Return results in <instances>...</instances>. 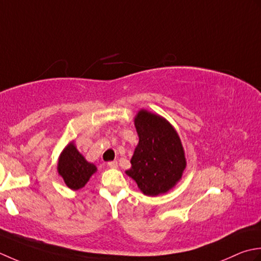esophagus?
<instances>
[{"label":"esophagus","mask_w":261,"mask_h":261,"mask_svg":"<svg viewBox=\"0 0 261 261\" xmlns=\"http://www.w3.org/2000/svg\"><path fill=\"white\" fill-rule=\"evenodd\" d=\"M108 167L111 168V169H116L117 167H118V163H117V161H109Z\"/></svg>","instance_id":"esophagus-1"}]
</instances>
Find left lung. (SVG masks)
Returning <instances> with one entry per match:
<instances>
[{
  "instance_id": "left-lung-1",
  "label": "left lung",
  "mask_w": 261,
  "mask_h": 261,
  "mask_svg": "<svg viewBox=\"0 0 261 261\" xmlns=\"http://www.w3.org/2000/svg\"><path fill=\"white\" fill-rule=\"evenodd\" d=\"M135 127L140 141L126 173L147 196L167 193L186 168L181 141L166 119L146 110L137 114Z\"/></svg>"
}]
</instances>
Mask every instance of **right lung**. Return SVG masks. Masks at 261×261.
<instances>
[{"instance_id":"add662e5","label":"right lung","mask_w":261,"mask_h":261,"mask_svg":"<svg viewBox=\"0 0 261 261\" xmlns=\"http://www.w3.org/2000/svg\"><path fill=\"white\" fill-rule=\"evenodd\" d=\"M60 173L68 188L77 190L84 187L91 175L97 171L94 164L89 163L82 154H80L73 143L68 144L58 161Z\"/></svg>"}]
</instances>
